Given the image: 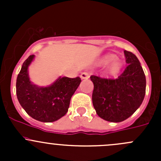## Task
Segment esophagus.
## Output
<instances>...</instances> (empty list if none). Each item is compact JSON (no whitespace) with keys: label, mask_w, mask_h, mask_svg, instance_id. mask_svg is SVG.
<instances>
[{"label":"esophagus","mask_w":161,"mask_h":161,"mask_svg":"<svg viewBox=\"0 0 161 161\" xmlns=\"http://www.w3.org/2000/svg\"><path fill=\"white\" fill-rule=\"evenodd\" d=\"M80 77L82 79H87L90 78V75L87 72H82V74L80 75Z\"/></svg>","instance_id":"esophagus-1"}]
</instances>
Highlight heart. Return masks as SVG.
Instances as JSON below:
<instances>
[{
	"instance_id": "b5f03b06",
	"label": "heart",
	"mask_w": 161,
	"mask_h": 161,
	"mask_svg": "<svg viewBox=\"0 0 161 161\" xmlns=\"http://www.w3.org/2000/svg\"><path fill=\"white\" fill-rule=\"evenodd\" d=\"M115 59H116V57L114 56V55H111V54L107 55V56H105V58H103V64H110V63L112 62V61H114ZM120 66H121L120 62H118V61H114L111 64V69L113 71H117L120 69Z\"/></svg>"
}]
</instances>
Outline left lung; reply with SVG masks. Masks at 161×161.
Segmentation results:
<instances>
[{"instance_id": "obj_1", "label": "left lung", "mask_w": 161, "mask_h": 161, "mask_svg": "<svg viewBox=\"0 0 161 161\" xmlns=\"http://www.w3.org/2000/svg\"><path fill=\"white\" fill-rule=\"evenodd\" d=\"M127 67L116 79L91 75L94 86L92 104L97 115L111 122H121L140 107L146 93V76L137 57L124 50Z\"/></svg>"}]
</instances>
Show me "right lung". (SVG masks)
Wrapping results in <instances>:
<instances>
[{
    "label": "right lung",
    "mask_w": 161,
    "mask_h": 161,
    "mask_svg": "<svg viewBox=\"0 0 161 161\" xmlns=\"http://www.w3.org/2000/svg\"><path fill=\"white\" fill-rule=\"evenodd\" d=\"M35 55H30L22 66L16 80V94L19 103L34 119L42 122H53L64 116L69 110L72 95L81 79L60 76L48 86H38L30 81L29 66Z\"/></svg>",
    "instance_id": "add662e5"
}]
</instances>
